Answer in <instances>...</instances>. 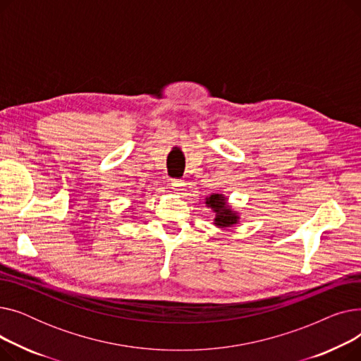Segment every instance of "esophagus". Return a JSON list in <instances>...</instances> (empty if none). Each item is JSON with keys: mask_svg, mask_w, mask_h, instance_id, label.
I'll return each mask as SVG.
<instances>
[{"mask_svg": "<svg viewBox=\"0 0 361 361\" xmlns=\"http://www.w3.org/2000/svg\"><path fill=\"white\" fill-rule=\"evenodd\" d=\"M184 181L183 180H173V183H171V188H173V192L177 193V195H181V192L184 190Z\"/></svg>", "mask_w": 361, "mask_h": 361, "instance_id": "esophagus-1", "label": "esophagus"}]
</instances>
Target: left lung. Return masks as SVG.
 I'll return each mask as SVG.
<instances>
[{"label": "left lung", "instance_id": "obj_1", "mask_svg": "<svg viewBox=\"0 0 361 361\" xmlns=\"http://www.w3.org/2000/svg\"><path fill=\"white\" fill-rule=\"evenodd\" d=\"M204 203L207 207H211V209L215 212L214 224L218 226V228H230V226L238 224L240 216L235 211L231 209L228 203H226L225 196L214 193L206 197Z\"/></svg>", "mask_w": 361, "mask_h": 361}]
</instances>
